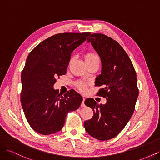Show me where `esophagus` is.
<instances>
[{
    "instance_id": "obj_1",
    "label": "esophagus",
    "mask_w": 160,
    "mask_h": 160,
    "mask_svg": "<svg viewBox=\"0 0 160 160\" xmlns=\"http://www.w3.org/2000/svg\"><path fill=\"white\" fill-rule=\"evenodd\" d=\"M85 98H83V101H82V103H81V108H83V107H85Z\"/></svg>"
}]
</instances>
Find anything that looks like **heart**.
Here are the masks:
<instances>
[{
    "label": "heart",
    "instance_id": "heart-1",
    "mask_svg": "<svg viewBox=\"0 0 160 160\" xmlns=\"http://www.w3.org/2000/svg\"><path fill=\"white\" fill-rule=\"evenodd\" d=\"M84 58H85V60L87 63L89 64V62H91L92 61H93L94 59H97V58H98V57L95 54H94V53L87 52L84 55ZM71 62H72V58L69 61V65L71 63ZM75 85H76L77 89H78L81 92H83H83H85L87 89H88V84L85 83V82H84V81H78L75 83Z\"/></svg>",
    "mask_w": 160,
    "mask_h": 160
}]
</instances>
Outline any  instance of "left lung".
Here are the masks:
<instances>
[{"label":"left lung","instance_id":"obj_1","mask_svg":"<svg viewBox=\"0 0 160 160\" xmlns=\"http://www.w3.org/2000/svg\"><path fill=\"white\" fill-rule=\"evenodd\" d=\"M87 42L101 58L102 69L95 86H103L97 95L106 98L107 103L99 105L93 98L85 101L93 116L85 121L84 127L92 137L105 141L117 136L134 112L139 95L136 72L126 52L113 38L93 33Z\"/></svg>","mask_w":160,"mask_h":160}]
</instances>
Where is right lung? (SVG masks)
I'll list each match as a JSON object with an SVG mask.
<instances>
[{"instance_id":"right-lung-1","label":"right lung","mask_w":160,"mask_h":160,"mask_svg":"<svg viewBox=\"0 0 160 160\" xmlns=\"http://www.w3.org/2000/svg\"><path fill=\"white\" fill-rule=\"evenodd\" d=\"M90 32L52 35L30 52L21 73V101L26 119L35 132L55 133L62 128L67 114L79 108L83 98L75 90L64 95L53 89L56 78L66 73L71 54Z\"/></svg>"}]
</instances>
